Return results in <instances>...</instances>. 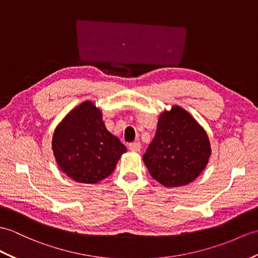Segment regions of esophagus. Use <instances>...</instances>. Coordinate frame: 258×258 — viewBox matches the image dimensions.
Segmentation results:
<instances>
[{
	"label": "esophagus",
	"mask_w": 258,
	"mask_h": 258,
	"mask_svg": "<svg viewBox=\"0 0 258 258\" xmlns=\"http://www.w3.org/2000/svg\"><path fill=\"white\" fill-rule=\"evenodd\" d=\"M128 148H130V151H132V152H140L141 148H142V145H141L140 142H134V143L130 144Z\"/></svg>",
	"instance_id": "34e87169"
}]
</instances>
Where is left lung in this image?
<instances>
[{"instance_id": "1", "label": "left lung", "mask_w": 258, "mask_h": 258, "mask_svg": "<svg viewBox=\"0 0 258 258\" xmlns=\"http://www.w3.org/2000/svg\"><path fill=\"white\" fill-rule=\"evenodd\" d=\"M211 155L208 135L180 106L161 113L157 131L143 160L151 176L165 187L188 184L206 168Z\"/></svg>"}]
</instances>
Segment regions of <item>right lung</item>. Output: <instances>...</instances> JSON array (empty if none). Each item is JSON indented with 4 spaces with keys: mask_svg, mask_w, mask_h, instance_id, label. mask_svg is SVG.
Segmentation results:
<instances>
[{
    "mask_svg": "<svg viewBox=\"0 0 258 258\" xmlns=\"http://www.w3.org/2000/svg\"><path fill=\"white\" fill-rule=\"evenodd\" d=\"M52 152L69 178L81 183H97L111 175L126 147L106 130L98 107L86 101L55 130Z\"/></svg>",
    "mask_w": 258,
    "mask_h": 258,
    "instance_id": "add662e5",
    "label": "right lung"
}]
</instances>
